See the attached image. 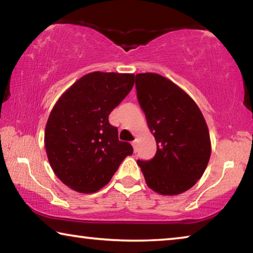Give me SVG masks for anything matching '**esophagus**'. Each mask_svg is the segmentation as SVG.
Segmentation results:
<instances>
[{
    "mask_svg": "<svg viewBox=\"0 0 253 253\" xmlns=\"http://www.w3.org/2000/svg\"><path fill=\"white\" fill-rule=\"evenodd\" d=\"M131 145H132V147H134V151L136 152V140H134V142H131Z\"/></svg>",
    "mask_w": 253,
    "mask_h": 253,
    "instance_id": "obj_1",
    "label": "esophagus"
}]
</instances>
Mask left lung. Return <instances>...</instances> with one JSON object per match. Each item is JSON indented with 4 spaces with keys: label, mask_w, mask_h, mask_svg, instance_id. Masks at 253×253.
Segmentation results:
<instances>
[{
    "label": "left lung",
    "mask_w": 253,
    "mask_h": 253,
    "mask_svg": "<svg viewBox=\"0 0 253 253\" xmlns=\"http://www.w3.org/2000/svg\"><path fill=\"white\" fill-rule=\"evenodd\" d=\"M137 98L157 144L151 161H137L147 186L162 195H177L202 177L211 156L205 119L195 101L158 74L136 75Z\"/></svg>",
    "instance_id": "left-lung-1"
}]
</instances>
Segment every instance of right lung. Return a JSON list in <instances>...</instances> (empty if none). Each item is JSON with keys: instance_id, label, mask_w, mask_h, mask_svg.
I'll list each match as a JSON object with an SVG mask.
<instances>
[{"instance_id": "right-lung-1", "label": "right lung", "mask_w": 253, "mask_h": 253, "mask_svg": "<svg viewBox=\"0 0 253 253\" xmlns=\"http://www.w3.org/2000/svg\"><path fill=\"white\" fill-rule=\"evenodd\" d=\"M134 83V74L90 72L55 102L45 125V151L54 174L72 190L99 191L132 154L131 145L118 139L108 116Z\"/></svg>"}]
</instances>
